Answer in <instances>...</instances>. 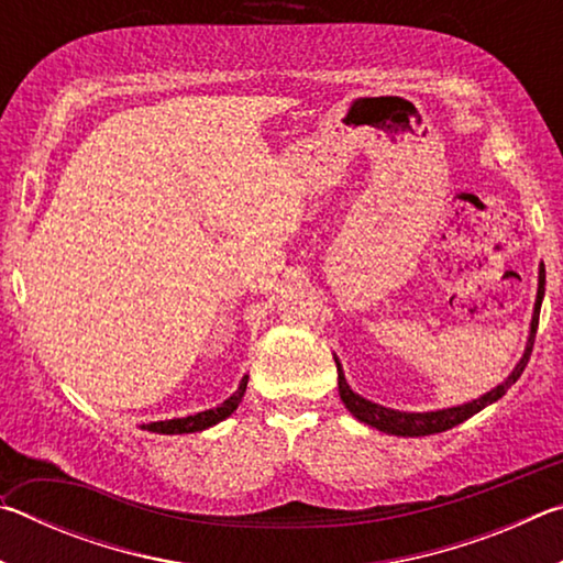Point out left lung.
<instances>
[{
    "label": "left lung",
    "instance_id": "obj_1",
    "mask_svg": "<svg viewBox=\"0 0 563 563\" xmlns=\"http://www.w3.org/2000/svg\"><path fill=\"white\" fill-rule=\"evenodd\" d=\"M544 285H547V273H544V265H541V271H539V292H537V305H533L531 335H529L527 352H523L521 362L517 365V369H514V373L509 375L507 383H501L497 389H492V393H487V395L479 397V399H474V402H466L462 407L437 409V412H415V415L412 412H397V409H387L383 405H373V402H369V399L352 393L345 375H342V369H340V362H338V387H340L342 402H345V407L360 419V422H365L369 427H377L379 432H387V434L424 437V434L446 432V430H452V427L462 424L464 419H470L472 415L479 412V409H484V407L492 405V402H497L501 395H507V389L521 377L523 367H527V362L531 357L533 338H537L541 298H544Z\"/></svg>",
    "mask_w": 563,
    "mask_h": 563
}]
</instances>
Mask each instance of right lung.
<instances>
[{
    "mask_svg": "<svg viewBox=\"0 0 563 563\" xmlns=\"http://www.w3.org/2000/svg\"><path fill=\"white\" fill-rule=\"evenodd\" d=\"M245 387H247V377L241 379V385H238L235 393L225 399L223 405H218L213 409H206V412H198V415H190V417H180V419H166V422H151L146 424L148 432H158V434H186V432H201L206 427H213L216 422H221L228 415L233 412L241 402V397L245 395Z\"/></svg>",
    "mask_w": 563,
    "mask_h": 563,
    "instance_id": "right-lung-1",
    "label": "right lung"
}]
</instances>
